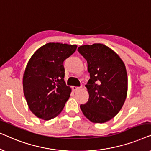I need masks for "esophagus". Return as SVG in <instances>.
Listing matches in <instances>:
<instances>
[{
  "label": "esophagus",
  "instance_id": "1",
  "mask_svg": "<svg viewBox=\"0 0 151 151\" xmlns=\"http://www.w3.org/2000/svg\"><path fill=\"white\" fill-rule=\"evenodd\" d=\"M82 88V86H73V87H72V88H73V90L74 91H78V90H79V89H80V88Z\"/></svg>",
  "mask_w": 151,
  "mask_h": 151
}]
</instances>
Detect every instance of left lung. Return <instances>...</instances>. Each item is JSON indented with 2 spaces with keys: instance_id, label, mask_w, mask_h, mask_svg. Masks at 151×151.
Wrapping results in <instances>:
<instances>
[{
  "instance_id": "obj_1",
  "label": "left lung",
  "mask_w": 151,
  "mask_h": 151,
  "mask_svg": "<svg viewBox=\"0 0 151 151\" xmlns=\"http://www.w3.org/2000/svg\"><path fill=\"white\" fill-rule=\"evenodd\" d=\"M78 51L87 61L90 73L85 85L89 98L80 109L92 122L104 123L119 113L127 98L125 65L114 51L100 43L82 45Z\"/></svg>"
}]
</instances>
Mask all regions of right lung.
I'll use <instances>...</instances> for the list:
<instances>
[{
	"label": "right lung",
	"instance_id": "obj_1",
	"mask_svg": "<svg viewBox=\"0 0 151 151\" xmlns=\"http://www.w3.org/2000/svg\"><path fill=\"white\" fill-rule=\"evenodd\" d=\"M76 49V45L47 43L29 60L22 79L23 92L30 111L38 118H54L69 100L71 88L64 80L63 62Z\"/></svg>",
	"mask_w": 151,
	"mask_h": 151
}]
</instances>
